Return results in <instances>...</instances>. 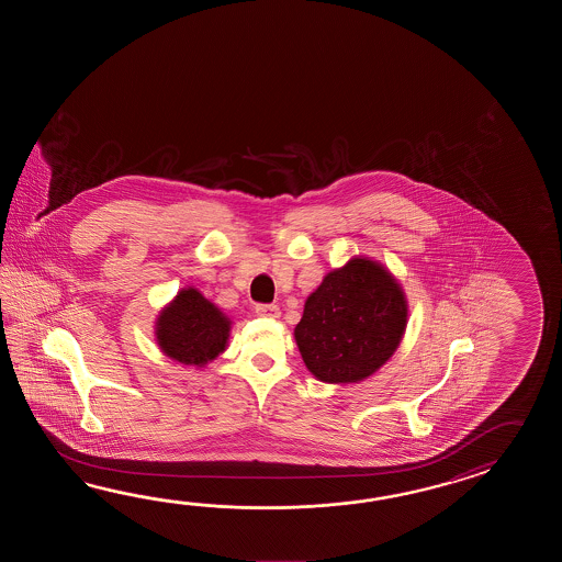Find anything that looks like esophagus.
Wrapping results in <instances>:
<instances>
[{"instance_id":"esophagus-1","label":"esophagus","mask_w":562,"mask_h":562,"mask_svg":"<svg viewBox=\"0 0 562 562\" xmlns=\"http://www.w3.org/2000/svg\"><path fill=\"white\" fill-rule=\"evenodd\" d=\"M255 313L261 315V317H269V319H276V317L281 315V311H279L277 305H257Z\"/></svg>"}]
</instances>
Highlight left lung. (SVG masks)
I'll use <instances>...</instances> for the list:
<instances>
[{"mask_svg": "<svg viewBox=\"0 0 562 562\" xmlns=\"http://www.w3.org/2000/svg\"><path fill=\"white\" fill-rule=\"evenodd\" d=\"M407 299L394 273L356 255L323 277L295 327L305 368L325 383L368 380L406 334Z\"/></svg>", "mask_w": 562, "mask_h": 562, "instance_id": "left-lung-1", "label": "left lung"}]
</instances>
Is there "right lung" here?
I'll return each instance as SVG.
<instances>
[{"label": "right lung", "instance_id": "add662e5", "mask_svg": "<svg viewBox=\"0 0 562 562\" xmlns=\"http://www.w3.org/2000/svg\"><path fill=\"white\" fill-rule=\"evenodd\" d=\"M233 322L194 286L180 289L155 322L156 344L167 358L201 370L228 346Z\"/></svg>", "mask_w": 562, "mask_h": 562}]
</instances>
